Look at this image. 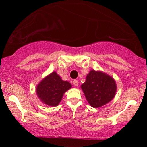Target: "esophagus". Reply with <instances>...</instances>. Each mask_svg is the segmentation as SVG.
<instances>
[{
	"label": "esophagus",
	"mask_w": 147,
	"mask_h": 147,
	"mask_svg": "<svg viewBox=\"0 0 147 147\" xmlns=\"http://www.w3.org/2000/svg\"><path fill=\"white\" fill-rule=\"evenodd\" d=\"M73 84L75 86H78L79 85V82L77 80H74L73 81Z\"/></svg>",
	"instance_id": "34e87169"
}]
</instances>
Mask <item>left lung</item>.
I'll use <instances>...</instances> for the list:
<instances>
[{
	"label": "left lung",
	"mask_w": 147,
	"mask_h": 147,
	"mask_svg": "<svg viewBox=\"0 0 147 147\" xmlns=\"http://www.w3.org/2000/svg\"><path fill=\"white\" fill-rule=\"evenodd\" d=\"M82 88L90 105L99 108L113 99L117 87L115 80L110 76L92 70L87 75Z\"/></svg>",
	"instance_id": "1"
}]
</instances>
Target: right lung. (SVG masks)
Masks as SVG:
<instances>
[{
	"label": "right lung",
	"instance_id": "right-lung-1",
	"mask_svg": "<svg viewBox=\"0 0 147 147\" xmlns=\"http://www.w3.org/2000/svg\"><path fill=\"white\" fill-rule=\"evenodd\" d=\"M72 87L67 81H63L53 72L45 77L36 87V93L41 101L50 106H56L59 104L63 94Z\"/></svg>",
	"mask_w": 147,
	"mask_h": 147
}]
</instances>
